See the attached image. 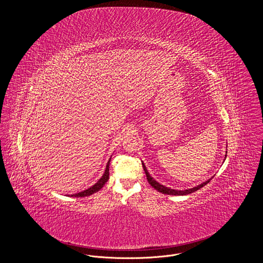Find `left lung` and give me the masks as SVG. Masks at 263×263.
Here are the masks:
<instances>
[{
  "instance_id": "left-lung-1",
  "label": "left lung",
  "mask_w": 263,
  "mask_h": 263,
  "mask_svg": "<svg viewBox=\"0 0 263 263\" xmlns=\"http://www.w3.org/2000/svg\"><path fill=\"white\" fill-rule=\"evenodd\" d=\"M226 153H227V152H226ZM225 157H227V155H226ZM142 165H143V168H144V171H145V174L147 175V179H148L149 183L152 185V187L155 188V189L158 190L159 192H162L163 194H167V195H186V194H189V193L195 192L196 190H198V189H200L201 187L205 186L213 178V177L209 178L208 180L202 182L201 184L195 186V187L188 188V189H184V190H176V189H173V188L166 187V186H164L163 184H161L160 182H158L157 180H155V179L151 176L149 172H148V170H147V167H146V165H145V163H143V162H142Z\"/></svg>"
}]
</instances>
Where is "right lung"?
<instances>
[{"mask_svg":"<svg viewBox=\"0 0 263 263\" xmlns=\"http://www.w3.org/2000/svg\"><path fill=\"white\" fill-rule=\"evenodd\" d=\"M110 160H111V158L107 162L105 171H104L102 176L98 180L97 183H95L92 186H90V187L86 189V190H83V191H81L79 193H76V194H71V195L69 194L67 196H71V197H86V196H89V195L100 191V189L103 187V185L107 182V180L109 178V163H110Z\"/></svg>","mask_w":263,"mask_h":263,"instance_id":"right-lung-1","label":"right lung"}]
</instances>
